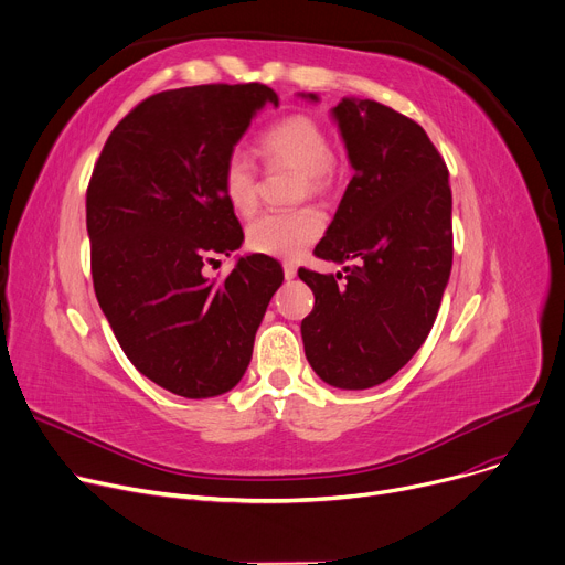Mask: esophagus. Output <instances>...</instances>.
<instances>
[{
    "instance_id": "esophagus-1",
    "label": "esophagus",
    "mask_w": 565,
    "mask_h": 565,
    "mask_svg": "<svg viewBox=\"0 0 565 565\" xmlns=\"http://www.w3.org/2000/svg\"><path fill=\"white\" fill-rule=\"evenodd\" d=\"M295 275H297V266H295L292 260H286V263H284V277H286V279H292Z\"/></svg>"
}]
</instances>
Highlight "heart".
<instances>
[{
  "instance_id": "heart-1",
  "label": "heart",
  "mask_w": 565,
  "mask_h": 565,
  "mask_svg": "<svg viewBox=\"0 0 565 565\" xmlns=\"http://www.w3.org/2000/svg\"><path fill=\"white\" fill-rule=\"evenodd\" d=\"M256 152L268 168L288 166L302 174L299 195H324L333 185L335 163L324 127L305 113H290L256 136ZM222 195L238 215H252L258 206V170L232 152L220 172ZM324 230V217L313 206L263 213L249 222L245 241L252 252L295 258L313 245Z\"/></svg>"
}]
</instances>
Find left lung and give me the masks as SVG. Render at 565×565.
I'll return each mask as SVG.
<instances>
[{"label":"left lung","mask_w":565,"mask_h":565,"mask_svg":"<svg viewBox=\"0 0 565 565\" xmlns=\"http://www.w3.org/2000/svg\"><path fill=\"white\" fill-rule=\"evenodd\" d=\"M333 116L354 177L313 254L359 266L343 282L297 270L316 295L302 341L322 382L361 391L391 380L434 327L452 270V191L416 120L374 99H343Z\"/></svg>","instance_id":"left-lung-1"}]
</instances>
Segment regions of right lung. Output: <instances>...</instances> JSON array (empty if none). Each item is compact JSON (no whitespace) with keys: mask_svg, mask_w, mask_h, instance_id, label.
<instances>
[{"mask_svg":"<svg viewBox=\"0 0 565 565\" xmlns=\"http://www.w3.org/2000/svg\"><path fill=\"white\" fill-rule=\"evenodd\" d=\"M263 84H206L149 95L110 131L86 191L97 302L134 367L191 397L232 391L284 270L252 254L224 279L204 268L243 243L220 172Z\"/></svg>","mask_w":565,"mask_h":565,"instance_id":"1","label":"right lung"}]
</instances>
